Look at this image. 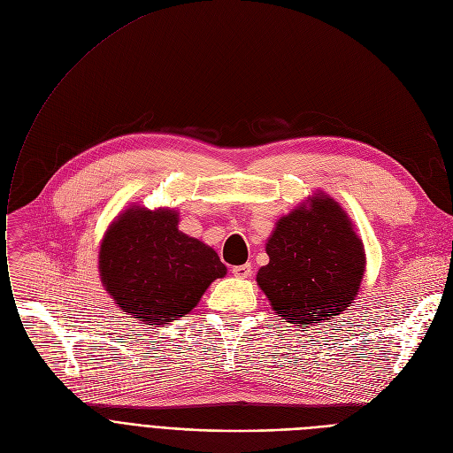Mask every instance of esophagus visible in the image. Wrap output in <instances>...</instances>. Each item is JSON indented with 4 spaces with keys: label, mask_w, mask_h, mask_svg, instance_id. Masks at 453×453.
<instances>
[{
    "label": "esophagus",
    "mask_w": 453,
    "mask_h": 453,
    "mask_svg": "<svg viewBox=\"0 0 453 453\" xmlns=\"http://www.w3.org/2000/svg\"><path fill=\"white\" fill-rule=\"evenodd\" d=\"M232 274L235 278H249L252 274V267L247 263V265H237V267L232 269Z\"/></svg>",
    "instance_id": "obj_1"
}]
</instances>
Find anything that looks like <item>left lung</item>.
<instances>
[{"mask_svg":"<svg viewBox=\"0 0 453 453\" xmlns=\"http://www.w3.org/2000/svg\"><path fill=\"white\" fill-rule=\"evenodd\" d=\"M256 274L271 307L300 327L334 320L358 296L365 250L340 203L318 190L276 221Z\"/></svg>","mask_w":453,"mask_h":453,"instance_id":"8db88e82","label":"left lung"}]
</instances>
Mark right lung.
<instances>
[{"label": "right lung", "instance_id": "add662e5", "mask_svg": "<svg viewBox=\"0 0 453 453\" xmlns=\"http://www.w3.org/2000/svg\"><path fill=\"white\" fill-rule=\"evenodd\" d=\"M98 274L127 318L155 327L188 314L226 267L214 249L179 230L175 208L131 204L102 237Z\"/></svg>", "mask_w": 453, "mask_h": 453}]
</instances>
